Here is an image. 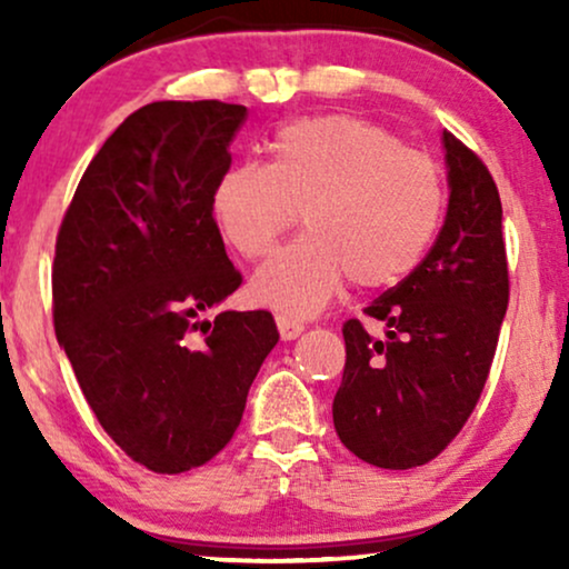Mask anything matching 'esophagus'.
Here are the masks:
<instances>
[{"instance_id": "34e87169", "label": "esophagus", "mask_w": 569, "mask_h": 569, "mask_svg": "<svg viewBox=\"0 0 569 569\" xmlns=\"http://www.w3.org/2000/svg\"><path fill=\"white\" fill-rule=\"evenodd\" d=\"M276 323H278L280 339H283V342H291V339H297L305 331V323L293 321V318H289V316H278Z\"/></svg>"}]
</instances>
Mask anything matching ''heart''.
<instances>
[{"label": "heart", "instance_id": "obj_1", "mask_svg": "<svg viewBox=\"0 0 569 569\" xmlns=\"http://www.w3.org/2000/svg\"><path fill=\"white\" fill-rule=\"evenodd\" d=\"M439 162L398 136L348 114L286 126L272 160L243 162L213 189V217L240 257L262 259L297 224L307 232L267 262L251 283L259 305L316 316L352 280L363 289L409 276L443 217Z\"/></svg>", "mask_w": 569, "mask_h": 569}]
</instances>
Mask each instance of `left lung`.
<instances>
[{
    "instance_id": "1",
    "label": "left lung",
    "mask_w": 569,
    "mask_h": 569,
    "mask_svg": "<svg viewBox=\"0 0 569 569\" xmlns=\"http://www.w3.org/2000/svg\"><path fill=\"white\" fill-rule=\"evenodd\" d=\"M449 208L428 257L377 297L371 337L358 318L342 326L345 371L335 428L352 455L407 471L449 447L476 409L508 307L502 206L492 173L443 130Z\"/></svg>"
}]
</instances>
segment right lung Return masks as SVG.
<instances>
[{
	"label": "right lung",
	"instance_id": "obj_1",
	"mask_svg": "<svg viewBox=\"0 0 569 569\" xmlns=\"http://www.w3.org/2000/svg\"><path fill=\"white\" fill-rule=\"evenodd\" d=\"M246 117L224 101L141 107L90 160L58 230L56 337L101 428L154 473H184L230 443L278 345L267 310L200 321L243 283L213 189Z\"/></svg>",
	"mask_w": 569,
	"mask_h": 569
}]
</instances>
